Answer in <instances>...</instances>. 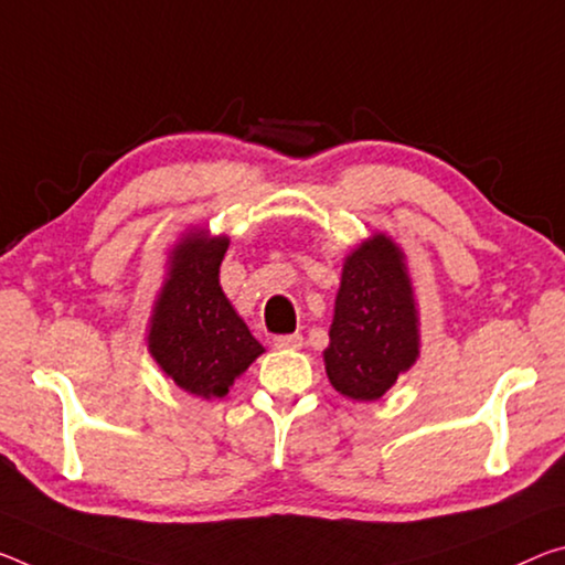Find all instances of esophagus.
<instances>
[{"label":"esophagus","mask_w":565,"mask_h":565,"mask_svg":"<svg viewBox=\"0 0 565 565\" xmlns=\"http://www.w3.org/2000/svg\"><path fill=\"white\" fill-rule=\"evenodd\" d=\"M303 344V337L299 334H279V337H274V347L276 349H299Z\"/></svg>","instance_id":"obj_1"}]
</instances>
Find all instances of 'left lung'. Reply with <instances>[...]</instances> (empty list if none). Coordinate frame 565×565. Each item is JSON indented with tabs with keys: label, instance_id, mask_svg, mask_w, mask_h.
Here are the masks:
<instances>
[{
	"label": "left lung",
	"instance_id": "obj_1",
	"mask_svg": "<svg viewBox=\"0 0 565 565\" xmlns=\"http://www.w3.org/2000/svg\"><path fill=\"white\" fill-rule=\"evenodd\" d=\"M417 360V317L399 248L387 236L347 256L324 352L329 382L352 399H380Z\"/></svg>",
	"mask_w": 565,
	"mask_h": 565
}]
</instances>
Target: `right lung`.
I'll use <instances>...</instances> for the list:
<instances>
[{
	"label": "right lung",
	"instance_id": "add662e5",
	"mask_svg": "<svg viewBox=\"0 0 565 565\" xmlns=\"http://www.w3.org/2000/svg\"><path fill=\"white\" fill-rule=\"evenodd\" d=\"M226 248L228 238H183L150 321V354L178 387L199 397L226 395L264 352L218 286Z\"/></svg>",
	"mask_w": 565,
	"mask_h": 565
}]
</instances>
